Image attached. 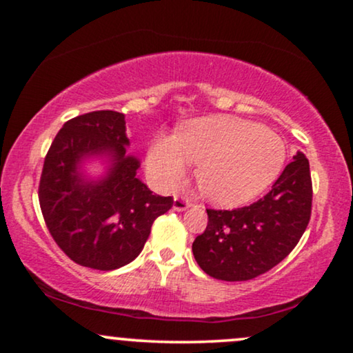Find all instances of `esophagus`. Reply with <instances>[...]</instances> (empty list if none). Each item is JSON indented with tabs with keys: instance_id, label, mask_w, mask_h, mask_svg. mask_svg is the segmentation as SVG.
<instances>
[{
	"instance_id": "obj_1",
	"label": "esophagus",
	"mask_w": 353,
	"mask_h": 353,
	"mask_svg": "<svg viewBox=\"0 0 353 353\" xmlns=\"http://www.w3.org/2000/svg\"><path fill=\"white\" fill-rule=\"evenodd\" d=\"M191 205H192V202L183 196H175V199H173V209H175L176 212L186 210L188 207H191Z\"/></svg>"
}]
</instances>
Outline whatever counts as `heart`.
<instances>
[{
	"label": "heart",
	"mask_w": 353,
	"mask_h": 353,
	"mask_svg": "<svg viewBox=\"0 0 353 353\" xmlns=\"http://www.w3.org/2000/svg\"><path fill=\"white\" fill-rule=\"evenodd\" d=\"M284 161L286 144L279 134L230 115L191 120L175 137L157 134L146 156L148 172L165 190L197 163V186L221 205L252 199L278 176Z\"/></svg>",
	"instance_id": "1"
}]
</instances>
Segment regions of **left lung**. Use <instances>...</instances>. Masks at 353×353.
<instances>
[{"label":"left lung","mask_w":353,"mask_h":353,"mask_svg":"<svg viewBox=\"0 0 353 353\" xmlns=\"http://www.w3.org/2000/svg\"><path fill=\"white\" fill-rule=\"evenodd\" d=\"M312 197L308 159L297 152L262 199L233 210L207 209V228L192 243L197 265L221 281H248L267 273L302 238Z\"/></svg>","instance_id":"obj_1"}]
</instances>
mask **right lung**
Returning <instances> with one entry per match:
<instances>
[{
  "label": "right lung",
  "instance_id": "1",
  "mask_svg": "<svg viewBox=\"0 0 353 353\" xmlns=\"http://www.w3.org/2000/svg\"><path fill=\"white\" fill-rule=\"evenodd\" d=\"M125 115L94 110L70 119L56 134L43 163L38 199L50 234L81 267L115 270L141 252L157 216L173 197L152 194L137 178L139 161L128 156ZM108 153L113 165L105 179L86 182L81 159Z\"/></svg>",
  "mask_w": 353,
  "mask_h": 353
}]
</instances>
